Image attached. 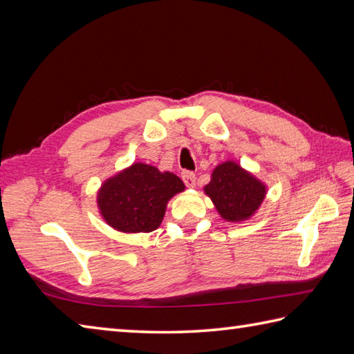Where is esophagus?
Returning a JSON list of instances; mask_svg holds the SVG:
<instances>
[{
	"label": "esophagus",
	"mask_w": 354,
	"mask_h": 354,
	"mask_svg": "<svg viewBox=\"0 0 354 354\" xmlns=\"http://www.w3.org/2000/svg\"><path fill=\"white\" fill-rule=\"evenodd\" d=\"M181 176H183V181H184V184H185L187 187H190V189H193V187L196 185V175H194L193 171H190V170H184Z\"/></svg>",
	"instance_id": "esophagus-1"
}]
</instances>
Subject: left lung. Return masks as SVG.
Segmentation results:
<instances>
[{"mask_svg":"<svg viewBox=\"0 0 354 354\" xmlns=\"http://www.w3.org/2000/svg\"><path fill=\"white\" fill-rule=\"evenodd\" d=\"M205 193L223 219L237 222L248 219L259 208L266 189L240 165L228 161L216 167Z\"/></svg>","mask_w":354,"mask_h":354,"instance_id":"8db88e82","label":"left lung"}]
</instances>
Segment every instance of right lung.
<instances>
[{
  "mask_svg": "<svg viewBox=\"0 0 354 354\" xmlns=\"http://www.w3.org/2000/svg\"><path fill=\"white\" fill-rule=\"evenodd\" d=\"M184 190L173 173L147 164H133L103 184L100 212L112 228L123 232H150L160 227L167 201Z\"/></svg>",
  "mask_w": 354,
  "mask_h": 354,
  "instance_id": "1",
  "label": "right lung"
}]
</instances>
